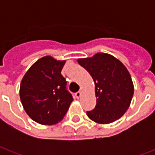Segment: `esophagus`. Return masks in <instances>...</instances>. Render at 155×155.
<instances>
[{"instance_id":"esophagus-1","label":"esophagus","mask_w":155,"mask_h":155,"mask_svg":"<svg viewBox=\"0 0 155 155\" xmlns=\"http://www.w3.org/2000/svg\"><path fill=\"white\" fill-rule=\"evenodd\" d=\"M81 94H82V93H81V91H78V92L75 93V97L77 98V99H79V98L81 96Z\"/></svg>"}]
</instances>
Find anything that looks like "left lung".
<instances>
[{
    "instance_id": "obj_1",
    "label": "left lung",
    "mask_w": 155,
    "mask_h": 155,
    "mask_svg": "<svg viewBox=\"0 0 155 155\" xmlns=\"http://www.w3.org/2000/svg\"><path fill=\"white\" fill-rule=\"evenodd\" d=\"M93 78L96 105L87 111L88 117L98 124L119 120L129 109L134 94V84L126 67L118 59L106 53L78 59Z\"/></svg>"
}]
</instances>
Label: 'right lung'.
Wrapping results in <instances>:
<instances>
[{
  "label": "right lung",
  "mask_w": 155,
  "mask_h": 155,
  "mask_svg": "<svg viewBox=\"0 0 155 155\" xmlns=\"http://www.w3.org/2000/svg\"><path fill=\"white\" fill-rule=\"evenodd\" d=\"M64 63L46 55L35 61L22 78L20 98L23 108L41 124L59 123L73 101L61 74Z\"/></svg>",
  "instance_id": "right-lung-1"
}]
</instances>
